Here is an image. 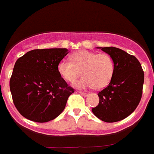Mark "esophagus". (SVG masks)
I'll use <instances>...</instances> for the list:
<instances>
[{"label":"esophagus","mask_w":154,"mask_h":154,"mask_svg":"<svg viewBox=\"0 0 154 154\" xmlns=\"http://www.w3.org/2000/svg\"><path fill=\"white\" fill-rule=\"evenodd\" d=\"M78 92H79L80 94H81V95H83V96H87V95H88V93L83 92V91H78Z\"/></svg>","instance_id":"34e87169"}]
</instances>
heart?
Instances as JSON below:
<instances>
[{"label":"heart","instance_id":"heart-1","mask_svg":"<svg viewBox=\"0 0 154 154\" xmlns=\"http://www.w3.org/2000/svg\"><path fill=\"white\" fill-rule=\"evenodd\" d=\"M71 60L63 59L58 64V71L63 78L73 82L80 77L82 71L84 77L74 83L77 88L94 87L100 89L106 87L114 72V61L106 53L81 50L71 55Z\"/></svg>","mask_w":154,"mask_h":154}]
</instances>
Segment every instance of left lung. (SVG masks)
Segmentation results:
<instances>
[{"instance_id": "left-lung-1", "label": "left lung", "mask_w": 154, "mask_h": 154, "mask_svg": "<svg viewBox=\"0 0 154 154\" xmlns=\"http://www.w3.org/2000/svg\"><path fill=\"white\" fill-rule=\"evenodd\" d=\"M99 48L113 58L114 72L108 86L98 93L99 105L91 110L102 121L117 122L128 117L139 105L144 72L134 55L115 47Z\"/></svg>"}]
</instances>
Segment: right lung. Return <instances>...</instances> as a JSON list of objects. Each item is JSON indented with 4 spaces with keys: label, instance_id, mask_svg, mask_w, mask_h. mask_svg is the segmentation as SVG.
I'll list each match as a JSON object with an SVG mask.
<instances>
[{
    "label": "right lung",
    "instance_id": "add662e5",
    "mask_svg": "<svg viewBox=\"0 0 154 154\" xmlns=\"http://www.w3.org/2000/svg\"><path fill=\"white\" fill-rule=\"evenodd\" d=\"M66 48L34 49L15 62L10 79L14 105L20 114L32 121L44 123L59 116L74 89L58 71V64Z\"/></svg>",
    "mask_w": 154,
    "mask_h": 154
}]
</instances>
